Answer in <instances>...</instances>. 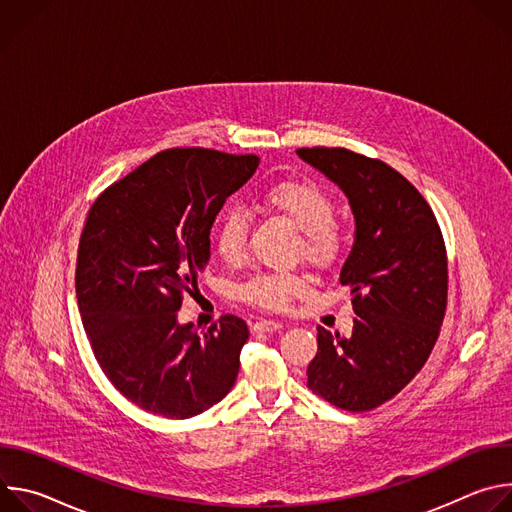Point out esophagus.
I'll return each mask as SVG.
<instances>
[{
	"mask_svg": "<svg viewBox=\"0 0 512 512\" xmlns=\"http://www.w3.org/2000/svg\"><path fill=\"white\" fill-rule=\"evenodd\" d=\"M279 328H283V324L275 320H259L253 324V332H275Z\"/></svg>",
	"mask_w": 512,
	"mask_h": 512,
	"instance_id": "34e87169",
	"label": "esophagus"
}]
</instances>
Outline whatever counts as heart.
Instances as JSON below:
<instances>
[{"instance_id":"1","label":"heart","mask_w":512,"mask_h":512,"mask_svg":"<svg viewBox=\"0 0 512 512\" xmlns=\"http://www.w3.org/2000/svg\"><path fill=\"white\" fill-rule=\"evenodd\" d=\"M265 208L281 214L302 233V253L314 265H332L344 249V233L334 225L332 196L306 180H279L261 192ZM214 247L221 259L237 265L247 249V216L239 206H229L218 216ZM308 281L296 273H257L243 287L241 296L267 310H285L304 294Z\"/></svg>"}]
</instances>
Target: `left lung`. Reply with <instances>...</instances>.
I'll list each match as a JSON object with an SVG mask.
<instances>
[{"instance_id":"left-lung-1","label":"left lung","mask_w":512,"mask_h":512,"mask_svg":"<svg viewBox=\"0 0 512 512\" xmlns=\"http://www.w3.org/2000/svg\"><path fill=\"white\" fill-rule=\"evenodd\" d=\"M348 198L354 243L340 283L350 289L348 338L318 326L308 387L346 411L395 397L425 364L448 304V261L435 216L397 170L344 148L296 152Z\"/></svg>"}]
</instances>
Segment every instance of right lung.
I'll return each mask as SVG.
<instances>
[{"instance_id":"obj_1","label":"right lung","mask_w":512,"mask_h":512,"mask_svg":"<svg viewBox=\"0 0 512 512\" xmlns=\"http://www.w3.org/2000/svg\"><path fill=\"white\" fill-rule=\"evenodd\" d=\"M259 158L176 148L150 158L91 206L79 243L77 300L99 367L131 403L168 419L221 401L239 375L247 324L227 314L198 334L182 296L210 259V229Z\"/></svg>"}]
</instances>
